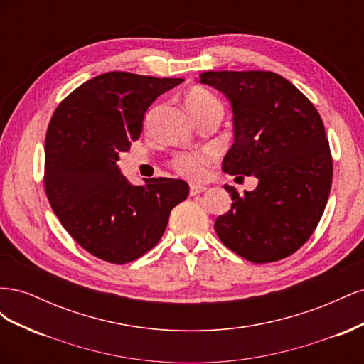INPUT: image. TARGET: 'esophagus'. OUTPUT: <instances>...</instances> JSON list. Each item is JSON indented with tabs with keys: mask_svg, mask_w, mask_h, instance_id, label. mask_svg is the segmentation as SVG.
Masks as SVG:
<instances>
[{
	"mask_svg": "<svg viewBox=\"0 0 364 364\" xmlns=\"http://www.w3.org/2000/svg\"><path fill=\"white\" fill-rule=\"evenodd\" d=\"M206 191V186L205 185H197V183H191L190 185V194L191 196H196V194H200Z\"/></svg>",
	"mask_w": 364,
	"mask_h": 364,
	"instance_id": "esophagus-1",
	"label": "esophagus"
}]
</instances>
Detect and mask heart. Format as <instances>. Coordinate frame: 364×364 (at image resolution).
Listing matches in <instances>:
<instances>
[{
  "instance_id": "1",
  "label": "heart",
  "mask_w": 364,
  "mask_h": 364,
  "mask_svg": "<svg viewBox=\"0 0 364 364\" xmlns=\"http://www.w3.org/2000/svg\"><path fill=\"white\" fill-rule=\"evenodd\" d=\"M185 105L188 107L190 114L196 118L200 117L206 112L211 111H222V105L209 91L205 87H191V90L185 95ZM150 115L147 117V119ZM213 153L211 151H193V153H182L178 158H174L173 167L179 174L185 176V178L199 181L203 179L209 165L213 164Z\"/></svg>"
}]
</instances>
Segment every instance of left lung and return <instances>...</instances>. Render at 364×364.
I'll use <instances>...</instances> for the list:
<instances>
[{"instance_id":"8db88e82","label":"left lung","mask_w":364,"mask_h":364,"mask_svg":"<svg viewBox=\"0 0 364 364\" xmlns=\"http://www.w3.org/2000/svg\"><path fill=\"white\" fill-rule=\"evenodd\" d=\"M199 82L232 107L234 144L223 171L258 179L245 196L225 185L232 206L215 220L218 238L250 262L290 257L314 232L331 191L333 159L321 115L272 71H206Z\"/></svg>"}]
</instances>
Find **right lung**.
<instances>
[{
    "instance_id": "add662e5",
    "label": "right lung",
    "mask_w": 364,
    "mask_h": 364,
    "mask_svg": "<svg viewBox=\"0 0 364 364\" xmlns=\"http://www.w3.org/2000/svg\"><path fill=\"white\" fill-rule=\"evenodd\" d=\"M183 79L123 71L97 75L54 111L46 136V193L62 226L85 250L114 264L158 245L171 209L190 193L185 181L132 185L118 167L156 98Z\"/></svg>"
}]
</instances>
